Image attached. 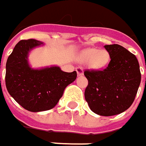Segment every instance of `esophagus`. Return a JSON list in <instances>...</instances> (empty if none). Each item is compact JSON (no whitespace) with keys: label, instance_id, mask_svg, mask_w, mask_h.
I'll list each match as a JSON object with an SVG mask.
<instances>
[{"label":"esophagus","instance_id":"1","mask_svg":"<svg viewBox=\"0 0 146 146\" xmlns=\"http://www.w3.org/2000/svg\"><path fill=\"white\" fill-rule=\"evenodd\" d=\"M76 72H77V75L79 76H82L84 75V70L81 67H76Z\"/></svg>","mask_w":146,"mask_h":146}]
</instances>
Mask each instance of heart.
Instances as JSON below:
<instances>
[{
    "mask_svg": "<svg viewBox=\"0 0 146 146\" xmlns=\"http://www.w3.org/2000/svg\"><path fill=\"white\" fill-rule=\"evenodd\" d=\"M79 61L89 64V67L93 70H99L105 67L110 61V54L106 50H99L98 48H88L79 54Z\"/></svg>",
    "mask_w": 146,
    "mask_h": 146,
    "instance_id": "heart-1",
    "label": "heart"
}]
</instances>
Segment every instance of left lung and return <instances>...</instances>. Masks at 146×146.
Returning <instances> with one entry per match:
<instances>
[{"instance_id": "8db88e82", "label": "left lung", "mask_w": 146, "mask_h": 146, "mask_svg": "<svg viewBox=\"0 0 146 146\" xmlns=\"http://www.w3.org/2000/svg\"><path fill=\"white\" fill-rule=\"evenodd\" d=\"M110 62L103 70H85L88 84L85 100L95 114L112 116L125 111L134 102L141 84L136 56L119 44L105 45Z\"/></svg>"}]
</instances>
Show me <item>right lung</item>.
I'll list each match as a JSON object with an SVG mask.
<instances>
[{
	"mask_svg": "<svg viewBox=\"0 0 146 146\" xmlns=\"http://www.w3.org/2000/svg\"><path fill=\"white\" fill-rule=\"evenodd\" d=\"M44 44L36 40H21L6 62L5 85L10 96L24 109L31 112L53 108L64 90L76 80V71L65 72L58 66L32 68L28 55Z\"/></svg>",
	"mask_w": 146,
	"mask_h": 146,
	"instance_id": "add662e5",
	"label": "right lung"
}]
</instances>
